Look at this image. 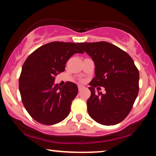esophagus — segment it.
Returning <instances> with one entry per match:
<instances>
[{"label": "esophagus", "mask_w": 156, "mask_h": 156, "mask_svg": "<svg viewBox=\"0 0 156 156\" xmlns=\"http://www.w3.org/2000/svg\"><path fill=\"white\" fill-rule=\"evenodd\" d=\"M85 89V87H84L83 86L78 85V90L80 91V90H82V89Z\"/></svg>", "instance_id": "34e87169"}]
</instances>
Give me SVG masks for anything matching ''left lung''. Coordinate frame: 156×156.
Segmentation results:
<instances>
[{
  "instance_id": "1",
  "label": "left lung",
  "mask_w": 156,
  "mask_h": 156,
  "mask_svg": "<svg viewBox=\"0 0 156 156\" xmlns=\"http://www.w3.org/2000/svg\"><path fill=\"white\" fill-rule=\"evenodd\" d=\"M78 45L92 57L95 64V77L89 87V116L101 125H117L128 115L136 99L139 70L131 57L114 44L98 42H80ZM97 86L104 87L105 94L96 93L94 88Z\"/></svg>"
}]
</instances>
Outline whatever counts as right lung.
Returning a JSON list of instances; mask_svg holds the SVG:
<instances>
[{
	"label": "right lung",
	"mask_w": 156,
	"mask_h": 156,
	"mask_svg": "<svg viewBox=\"0 0 156 156\" xmlns=\"http://www.w3.org/2000/svg\"><path fill=\"white\" fill-rule=\"evenodd\" d=\"M77 53H83L78 43L52 42L37 48L23 64L19 78L21 100L29 115L41 124H56L69 115L78 87L67 81L60 88L53 82Z\"/></svg>",
	"instance_id": "obj_1"
}]
</instances>
